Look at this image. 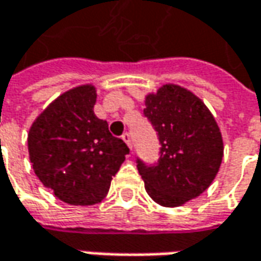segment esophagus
<instances>
[{
	"label": "esophagus",
	"mask_w": 261,
	"mask_h": 261,
	"mask_svg": "<svg viewBox=\"0 0 261 261\" xmlns=\"http://www.w3.org/2000/svg\"><path fill=\"white\" fill-rule=\"evenodd\" d=\"M122 139L125 141L126 145H127V146H129V148H130V149H132V138H130V135H129L127 132H125V134L122 135Z\"/></svg>",
	"instance_id": "esophagus-1"
}]
</instances>
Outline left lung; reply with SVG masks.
I'll return each mask as SVG.
<instances>
[{
  "label": "left lung",
  "mask_w": 261,
  "mask_h": 261,
  "mask_svg": "<svg viewBox=\"0 0 261 261\" xmlns=\"http://www.w3.org/2000/svg\"><path fill=\"white\" fill-rule=\"evenodd\" d=\"M144 115L161 144L158 163L136 160L145 190L158 205H185L214 181L224 156L215 117L192 91L166 84L145 97Z\"/></svg>",
  "instance_id": "1"
}]
</instances>
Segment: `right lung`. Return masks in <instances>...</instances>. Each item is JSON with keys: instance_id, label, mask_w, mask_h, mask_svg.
I'll use <instances>...</instances> for the list:
<instances>
[{"instance_id": "right-lung-1", "label": "right lung", "mask_w": 261, "mask_h": 261, "mask_svg": "<svg viewBox=\"0 0 261 261\" xmlns=\"http://www.w3.org/2000/svg\"><path fill=\"white\" fill-rule=\"evenodd\" d=\"M91 84L61 94L37 116L29 130L35 174L62 202L95 205L107 195L129 148L94 115Z\"/></svg>"}]
</instances>
